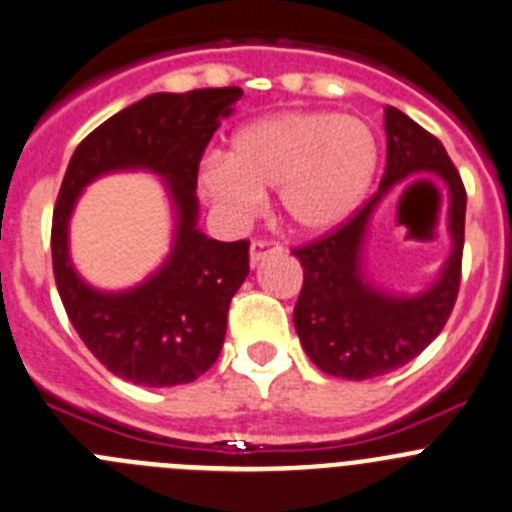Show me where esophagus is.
I'll return each mask as SVG.
<instances>
[{
    "label": "esophagus",
    "mask_w": 512,
    "mask_h": 512,
    "mask_svg": "<svg viewBox=\"0 0 512 512\" xmlns=\"http://www.w3.org/2000/svg\"><path fill=\"white\" fill-rule=\"evenodd\" d=\"M280 252H282V247L277 245V242H272V240H255V242H252V247H250V265L255 267L257 262H262V260H265V257L280 255Z\"/></svg>",
    "instance_id": "34e87169"
}]
</instances>
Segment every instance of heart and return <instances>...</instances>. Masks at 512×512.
<instances>
[{"label": "heart", "mask_w": 512, "mask_h": 512, "mask_svg": "<svg viewBox=\"0 0 512 512\" xmlns=\"http://www.w3.org/2000/svg\"><path fill=\"white\" fill-rule=\"evenodd\" d=\"M380 142L367 122L327 109L277 112L242 124L227 155L202 165L200 190L232 222H245L277 190L290 227L325 235L345 225L375 182Z\"/></svg>", "instance_id": "1"}]
</instances>
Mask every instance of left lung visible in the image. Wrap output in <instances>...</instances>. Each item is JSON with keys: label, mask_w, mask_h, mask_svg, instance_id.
Segmentation results:
<instances>
[{"label": "left lung", "mask_w": 512, "mask_h": 512, "mask_svg": "<svg viewBox=\"0 0 512 512\" xmlns=\"http://www.w3.org/2000/svg\"><path fill=\"white\" fill-rule=\"evenodd\" d=\"M388 165L372 200L340 230L292 250L302 265L295 330L322 372L345 380L388 375L418 357L448 322L460 287L465 242V187L438 137L395 107H385ZM415 174H433L449 197L451 255L439 280L415 296H395L369 280L364 242L379 202ZM425 181V180H423ZM423 181H415L422 184ZM426 184H429L425 181Z\"/></svg>", "instance_id": "1"}]
</instances>
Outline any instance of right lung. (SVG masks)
<instances>
[{
    "label": "right lung",
    "instance_id": "obj_1",
    "mask_svg": "<svg viewBox=\"0 0 512 512\" xmlns=\"http://www.w3.org/2000/svg\"><path fill=\"white\" fill-rule=\"evenodd\" d=\"M240 87L157 92L89 132L69 160L52 217V265L69 322L94 357L122 380L172 388L215 365L230 300L250 272V242H220L197 227V167ZM163 177L176 232L166 262L140 286L107 293L84 283L68 257V220L83 187L112 171Z\"/></svg>",
    "mask_w": 512,
    "mask_h": 512
}]
</instances>
